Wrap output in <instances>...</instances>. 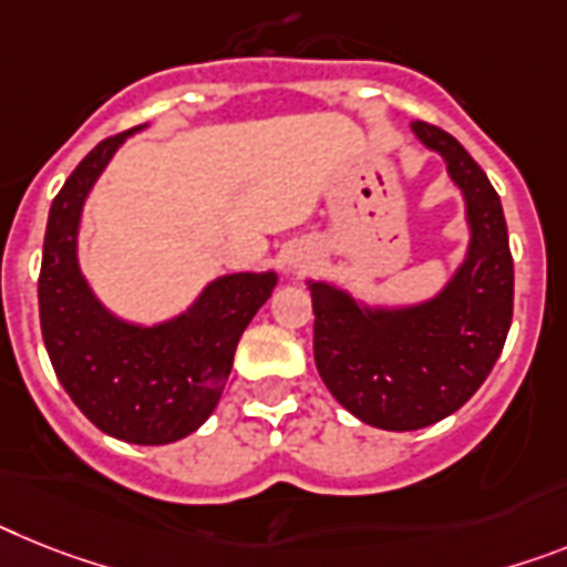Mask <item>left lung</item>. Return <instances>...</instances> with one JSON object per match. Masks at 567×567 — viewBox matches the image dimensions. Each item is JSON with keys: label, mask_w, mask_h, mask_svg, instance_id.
Segmentation results:
<instances>
[{"label": "left lung", "mask_w": 567, "mask_h": 567, "mask_svg": "<svg viewBox=\"0 0 567 567\" xmlns=\"http://www.w3.org/2000/svg\"><path fill=\"white\" fill-rule=\"evenodd\" d=\"M412 135L437 158L464 202L467 250L453 276L417 302H369L308 279L313 360L337 403L369 426L423 430L478 392L513 317V259L502 202L470 152L430 123Z\"/></svg>", "instance_id": "obj_1"}]
</instances>
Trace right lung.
<instances>
[{
    "label": "right lung",
    "instance_id": "obj_1",
    "mask_svg": "<svg viewBox=\"0 0 567 567\" xmlns=\"http://www.w3.org/2000/svg\"><path fill=\"white\" fill-rule=\"evenodd\" d=\"M146 126L100 141L56 193L42 245L40 326L56 378L80 412L126 444L161 446L213 415L236 346L279 276H216L184 311L161 322L123 320L100 302L80 268L85 198L114 152Z\"/></svg>",
    "mask_w": 567,
    "mask_h": 567
}]
</instances>
